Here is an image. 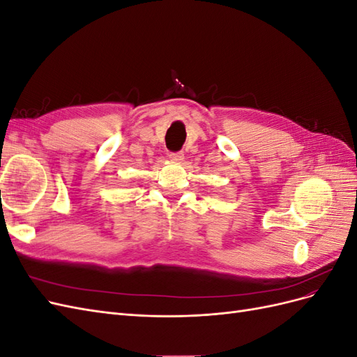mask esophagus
Segmentation results:
<instances>
[{
	"label": "esophagus",
	"instance_id": "obj_1",
	"mask_svg": "<svg viewBox=\"0 0 357 357\" xmlns=\"http://www.w3.org/2000/svg\"><path fill=\"white\" fill-rule=\"evenodd\" d=\"M168 158H169L171 162H176V164H178V162H181L183 159H185V155H183L181 152H176V153H169Z\"/></svg>",
	"mask_w": 357,
	"mask_h": 357
}]
</instances>
